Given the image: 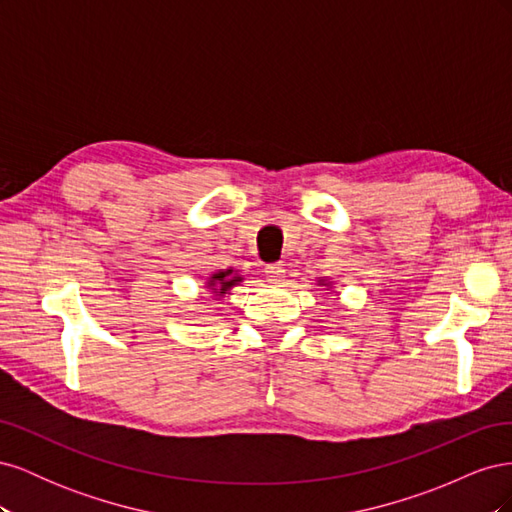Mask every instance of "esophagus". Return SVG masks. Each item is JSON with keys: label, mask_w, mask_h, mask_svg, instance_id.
Wrapping results in <instances>:
<instances>
[{"label": "esophagus", "mask_w": 512, "mask_h": 512, "mask_svg": "<svg viewBox=\"0 0 512 512\" xmlns=\"http://www.w3.org/2000/svg\"><path fill=\"white\" fill-rule=\"evenodd\" d=\"M265 273H267V280H269V282H282L284 277H286L284 265H267V267H265Z\"/></svg>", "instance_id": "34e87169"}]
</instances>
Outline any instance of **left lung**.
I'll list each match as a JSON object with an SVG mask.
<instances>
[{
  "label": "left lung",
  "instance_id": "8db88e82",
  "mask_svg": "<svg viewBox=\"0 0 512 512\" xmlns=\"http://www.w3.org/2000/svg\"><path fill=\"white\" fill-rule=\"evenodd\" d=\"M318 286H327V288H331V282H327V280H318Z\"/></svg>",
  "mask_w": 512,
  "mask_h": 512
}]
</instances>
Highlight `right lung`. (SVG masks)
I'll return each instance as SVG.
<instances>
[{"label":"right lung","instance_id":"right-lung-1","mask_svg":"<svg viewBox=\"0 0 512 512\" xmlns=\"http://www.w3.org/2000/svg\"><path fill=\"white\" fill-rule=\"evenodd\" d=\"M239 282H243V277L235 269H224V271H215L209 275L207 288H211L215 297H224V294H228V290L232 286H237Z\"/></svg>","mask_w":512,"mask_h":512}]
</instances>
